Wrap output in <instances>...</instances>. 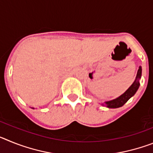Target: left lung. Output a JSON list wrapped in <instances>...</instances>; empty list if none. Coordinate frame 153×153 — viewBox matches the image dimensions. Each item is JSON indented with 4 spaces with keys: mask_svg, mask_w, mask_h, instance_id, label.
I'll list each match as a JSON object with an SVG mask.
<instances>
[{
    "mask_svg": "<svg viewBox=\"0 0 153 153\" xmlns=\"http://www.w3.org/2000/svg\"><path fill=\"white\" fill-rule=\"evenodd\" d=\"M142 75V68L141 67H140L139 70H138L137 75H136V78L135 79L134 83L131 85V86L129 87L125 93L123 94V95L120 96V97H118L117 99H115L113 100L108 101L106 102V106L109 108H119L121 107L129 100V99L134 95L135 93H136L137 90L139 89V86H140V77H141Z\"/></svg>",
    "mask_w": 153,
    "mask_h": 153,
    "instance_id": "8db88e82",
    "label": "left lung"
}]
</instances>
